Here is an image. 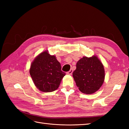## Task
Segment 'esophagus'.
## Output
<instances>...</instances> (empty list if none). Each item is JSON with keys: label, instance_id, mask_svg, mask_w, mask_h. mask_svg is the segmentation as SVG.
<instances>
[{"label": "esophagus", "instance_id": "1", "mask_svg": "<svg viewBox=\"0 0 129 129\" xmlns=\"http://www.w3.org/2000/svg\"><path fill=\"white\" fill-rule=\"evenodd\" d=\"M73 72V69H70V70L69 71V72H68L67 73V74H68V75H72Z\"/></svg>", "mask_w": 129, "mask_h": 129}]
</instances>
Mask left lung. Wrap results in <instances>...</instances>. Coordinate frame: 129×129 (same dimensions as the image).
I'll return each instance as SVG.
<instances>
[{
	"mask_svg": "<svg viewBox=\"0 0 129 129\" xmlns=\"http://www.w3.org/2000/svg\"><path fill=\"white\" fill-rule=\"evenodd\" d=\"M73 76L81 92L91 94L99 89L103 85L105 71L103 64L96 56H85L78 61Z\"/></svg>",
	"mask_w": 129,
	"mask_h": 129,
	"instance_id": "1",
	"label": "left lung"
}]
</instances>
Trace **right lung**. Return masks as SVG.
Returning <instances> with one entry per match:
<instances>
[{"label":"right lung","instance_id":"obj_1","mask_svg":"<svg viewBox=\"0 0 129 129\" xmlns=\"http://www.w3.org/2000/svg\"><path fill=\"white\" fill-rule=\"evenodd\" d=\"M30 74L38 89L43 92H51L58 88L65 73L61 71V65L55 56L45 51L31 63Z\"/></svg>","mask_w":129,"mask_h":129}]
</instances>
